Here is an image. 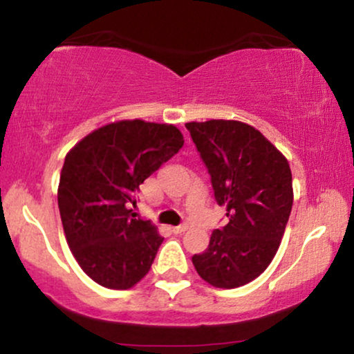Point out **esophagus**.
<instances>
[{"instance_id": "esophagus-1", "label": "esophagus", "mask_w": 354, "mask_h": 354, "mask_svg": "<svg viewBox=\"0 0 354 354\" xmlns=\"http://www.w3.org/2000/svg\"><path fill=\"white\" fill-rule=\"evenodd\" d=\"M187 227H189L187 224L176 225V227H172V232H176V234H182V232H185V230H187Z\"/></svg>"}]
</instances>
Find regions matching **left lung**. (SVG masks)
<instances>
[{"mask_svg": "<svg viewBox=\"0 0 354 354\" xmlns=\"http://www.w3.org/2000/svg\"><path fill=\"white\" fill-rule=\"evenodd\" d=\"M229 222L194 254L198 276L216 288L251 283L271 264L292 209L288 160L259 130L236 120L185 124Z\"/></svg>", "mask_w": 354, "mask_h": 354, "instance_id": "1", "label": "left lung"}]
</instances>
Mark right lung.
<instances>
[{
  "mask_svg": "<svg viewBox=\"0 0 354 354\" xmlns=\"http://www.w3.org/2000/svg\"><path fill=\"white\" fill-rule=\"evenodd\" d=\"M182 145L177 127L122 120L86 135L65 157L59 216L75 259L95 283L129 289L149 272L164 237L130 204Z\"/></svg>",
  "mask_w": 354,
  "mask_h": 354,
  "instance_id": "1",
  "label": "right lung"
}]
</instances>
